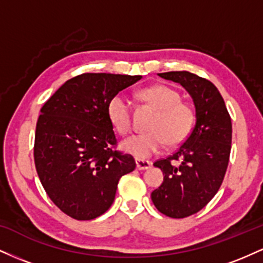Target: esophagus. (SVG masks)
<instances>
[{"mask_svg": "<svg viewBox=\"0 0 263 263\" xmlns=\"http://www.w3.org/2000/svg\"><path fill=\"white\" fill-rule=\"evenodd\" d=\"M136 167L140 171L148 170V168H151V162L143 161V159H136Z\"/></svg>", "mask_w": 263, "mask_h": 263, "instance_id": "obj_1", "label": "esophagus"}]
</instances>
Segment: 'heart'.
Segmentation results:
<instances>
[{
    "label": "heart",
    "mask_w": 263,
    "mask_h": 263,
    "mask_svg": "<svg viewBox=\"0 0 263 263\" xmlns=\"http://www.w3.org/2000/svg\"><path fill=\"white\" fill-rule=\"evenodd\" d=\"M142 100L156 108L157 115L149 123V132L134 135L121 143V148L137 159H146L162 149L164 141L171 146L188 137L194 122V111L180 100V93L167 85H153L140 92ZM107 117L121 136L132 128L131 104L125 93L119 92L107 104Z\"/></svg>",
    "instance_id": "obj_1"
}]
</instances>
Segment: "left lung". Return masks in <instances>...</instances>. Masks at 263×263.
<instances>
[{
  "mask_svg": "<svg viewBox=\"0 0 263 263\" xmlns=\"http://www.w3.org/2000/svg\"><path fill=\"white\" fill-rule=\"evenodd\" d=\"M158 75L180 84L195 106L197 121L186 140L173 155L153 163L164 176L151 194L153 204L164 215L182 219L203 209L224 180L231 151V119L211 81L189 71Z\"/></svg>",
  "mask_w": 263,
  "mask_h": 263,
  "instance_id": "8db88e82",
  "label": "left lung"
}]
</instances>
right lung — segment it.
Instances as JSON below:
<instances>
[{
	"mask_svg": "<svg viewBox=\"0 0 263 263\" xmlns=\"http://www.w3.org/2000/svg\"><path fill=\"white\" fill-rule=\"evenodd\" d=\"M141 75L85 73L65 81L41 108L34 163L42 185L70 218L92 220L114 203L120 178L136 168L131 155L114 151L107 117L114 95Z\"/></svg>",
	"mask_w": 263,
	"mask_h": 263,
	"instance_id": "1",
	"label": "right lung"
}]
</instances>
